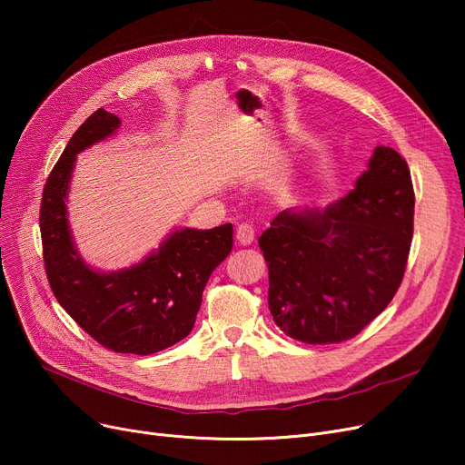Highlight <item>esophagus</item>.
I'll use <instances>...</instances> for the list:
<instances>
[{"label": "esophagus", "instance_id": "1", "mask_svg": "<svg viewBox=\"0 0 465 465\" xmlns=\"http://www.w3.org/2000/svg\"><path fill=\"white\" fill-rule=\"evenodd\" d=\"M235 239H237L239 245H242V247L251 245V242L254 241V228L251 224H239L235 228Z\"/></svg>", "mask_w": 465, "mask_h": 465}]
</instances>
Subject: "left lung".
Segmentation results:
<instances>
[{
	"label": "left lung",
	"mask_w": 465,
	"mask_h": 465,
	"mask_svg": "<svg viewBox=\"0 0 465 465\" xmlns=\"http://www.w3.org/2000/svg\"><path fill=\"white\" fill-rule=\"evenodd\" d=\"M412 218L411 171L390 146H377L354 188L324 211H281L258 239L275 324L307 345L358 335L403 281Z\"/></svg>",
	"instance_id": "8db88e82"
}]
</instances>
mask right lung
<instances>
[{"instance_id":"obj_1","label":"right lung","mask_w":465,"mask_h":465,"mask_svg":"<svg viewBox=\"0 0 465 465\" xmlns=\"http://www.w3.org/2000/svg\"><path fill=\"white\" fill-rule=\"evenodd\" d=\"M120 126L105 109L73 134L43 188L39 228L48 284L65 312L90 337L122 354H154L184 339L195 322L203 288L232 252V224L175 230L156 252L126 270L102 273L73 245L65 198L75 158Z\"/></svg>"}]
</instances>
